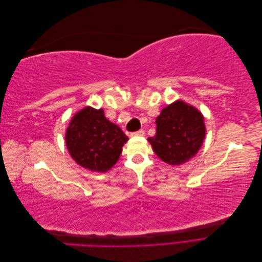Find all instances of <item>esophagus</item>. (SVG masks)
Here are the masks:
<instances>
[{"instance_id": "1", "label": "esophagus", "mask_w": 262, "mask_h": 262, "mask_svg": "<svg viewBox=\"0 0 262 262\" xmlns=\"http://www.w3.org/2000/svg\"><path fill=\"white\" fill-rule=\"evenodd\" d=\"M131 136H132V137H142V136H144V130L141 129V130H139V131L132 132Z\"/></svg>"}]
</instances>
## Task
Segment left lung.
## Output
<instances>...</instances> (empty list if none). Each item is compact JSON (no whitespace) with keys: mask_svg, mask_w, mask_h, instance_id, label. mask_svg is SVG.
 I'll return each mask as SVG.
<instances>
[{"mask_svg":"<svg viewBox=\"0 0 262 262\" xmlns=\"http://www.w3.org/2000/svg\"><path fill=\"white\" fill-rule=\"evenodd\" d=\"M204 137L201 113L184 101H176L156 118V134L148 142L163 162L180 165L198 153Z\"/></svg>","mask_w":262,"mask_h":262,"instance_id":"left-lung-1","label":"left lung"}]
</instances>
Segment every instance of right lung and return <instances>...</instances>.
I'll return each instance as SVG.
<instances>
[{"instance_id":"add662e5","label":"right lung","mask_w":262,"mask_h":262,"mask_svg":"<svg viewBox=\"0 0 262 262\" xmlns=\"http://www.w3.org/2000/svg\"><path fill=\"white\" fill-rule=\"evenodd\" d=\"M128 137L102 109L86 107L70 122L66 134L71 156L84 168L105 172L117 163Z\"/></svg>"}]
</instances>
